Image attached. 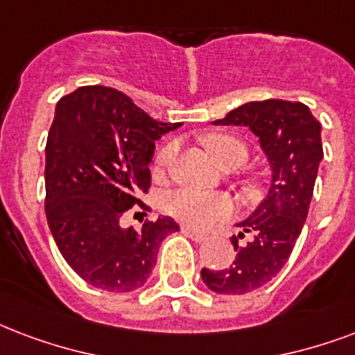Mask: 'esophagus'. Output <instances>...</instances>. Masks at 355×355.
I'll return each mask as SVG.
<instances>
[{
  "mask_svg": "<svg viewBox=\"0 0 355 355\" xmlns=\"http://www.w3.org/2000/svg\"><path fill=\"white\" fill-rule=\"evenodd\" d=\"M182 232L186 234L188 238H191L193 242H205L207 240V234H202V232H197L193 229H189V227H182Z\"/></svg>",
  "mask_w": 355,
  "mask_h": 355,
  "instance_id": "34e87169",
  "label": "esophagus"
}]
</instances>
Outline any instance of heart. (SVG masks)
<instances>
[{
  "instance_id": "heart-1",
  "label": "heart",
  "mask_w": 355,
  "mask_h": 355,
  "mask_svg": "<svg viewBox=\"0 0 355 355\" xmlns=\"http://www.w3.org/2000/svg\"><path fill=\"white\" fill-rule=\"evenodd\" d=\"M205 145L210 150L214 158L221 166H242L248 158V148L240 139L227 134H212L205 137ZM178 145L175 141L167 143L159 148L156 154V167L167 169L173 166L177 158ZM166 210L173 218L182 221L186 225L196 229H207V227L231 218L234 212V202L227 196H214V193H202L197 189H178L166 199Z\"/></svg>"
}]
</instances>
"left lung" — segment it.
I'll list each match as a JSON object with an SVG mask.
<instances>
[{"mask_svg":"<svg viewBox=\"0 0 355 355\" xmlns=\"http://www.w3.org/2000/svg\"><path fill=\"white\" fill-rule=\"evenodd\" d=\"M214 124L248 126L261 139L272 167L270 193L251 218L240 223L251 240L238 245L225 270L202 268L205 285L216 294H245L279 274L291 257L309 212L322 150V124L302 102L262 100L229 112Z\"/></svg>","mask_w":355,"mask_h":355,"instance_id":"obj_1","label":"left lung"}]
</instances>
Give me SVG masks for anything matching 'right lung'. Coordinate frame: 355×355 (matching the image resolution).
<instances>
[{
    "label": "right lung",
    "mask_w": 355,
    "mask_h": 355,
    "mask_svg": "<svg viewBox=\"0 0 355 355\" xmlns=\"http://www.w3.org/2000/svg\"><path fill=\"white\" fill-rule=\"evenodd\" d=\"M180 123H158L130 96L104 85L76 89L58 102L46 141V220L69 266L96 288L145 285L162 240L178 231L169 218L124 227L143 210L154 141ZM135 218V216H134Z\"/></svg>",
    "instance_id": "right-lung-1"
}]
</instances>
